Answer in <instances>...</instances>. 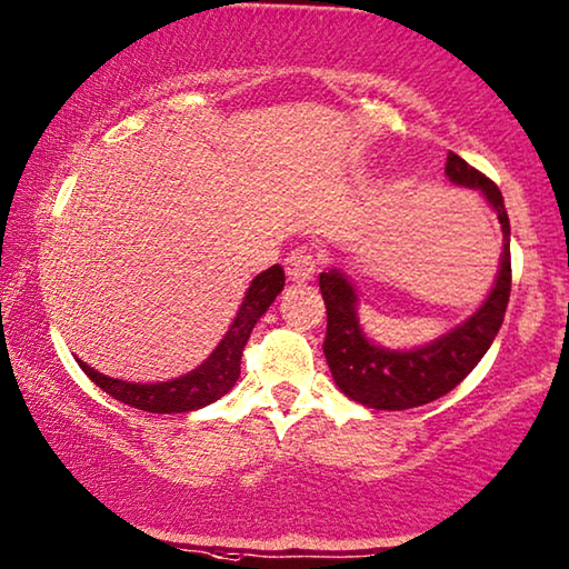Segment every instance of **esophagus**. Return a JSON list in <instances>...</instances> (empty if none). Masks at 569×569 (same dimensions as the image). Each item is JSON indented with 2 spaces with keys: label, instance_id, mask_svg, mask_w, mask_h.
<instances>
[{
  "label": "esophagus",
  "instance_id": "34e87169",
  "mask_svg": "<svg viewBox=\"0 0 569 569\" xmlns=\"http://www.w3.org/2000/svg\"><path fill=\"white\" fill-rule=\"evenodd\" d=\"M318 269V257L316 251L308 249V246H300V249L290 251V257L284 259V271L292 282H310L312 274Z\"/></svg>",
  "mask_w": 569,
  "mask_h": 569
}]
</instances>
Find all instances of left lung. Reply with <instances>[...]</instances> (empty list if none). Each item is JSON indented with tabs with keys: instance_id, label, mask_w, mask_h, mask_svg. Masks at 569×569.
I'll use <instances>...</instances> for the list:
<instances>
[{
	"instance_id": "left-lung-1",
	"label": "left lung",
	"mask_w": 569,
	"mask_h": 569,
	"mask_svg": "<svg viewBox=\"0 0 569 569\" xmlns=\"http://www.w3.org/2000/svg\"><path fill=\"white\" fill-rule=\"evenodd\" d=\"M447 177L459 187L477 189L496 210L503 228V253L496 284L467 320L416 349H385L369 341L359 323V295L351 279L339 269L320 274V292L328 312L326 361L346 398L367 408L408 410L455 390L485 357L503 326L510 298V223L503 194L457 153L447 156Z\"/></svg>"
}]
</instances>
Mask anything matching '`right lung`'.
Returning <instances> with one entry per match:
<instances>
[{"label":"right lung","mask_w":569,"mask_h":569,"mask_svg":"<svg viewBox=\"0 0 569 569\" xmlns=\"http://www.w3.org/2000/svg\"><path fill=\"white\" fill-rule=\"evenodd\" d=\"M284 287V271L279 264L269 267L251 279L246 298L238 308L233 323L223 336L208 359L200 367L192 369L182 377L167 382H126L114 380L97 372L94 367H89L87 361H79V367L84 369V375L92 380L100 390L112 395L114 400L126 402L130 408L148 410V413H189V410H200L210 402H216L230 392V387L236 385L241 377V357L243 346L249 341L253 326L259 323V318L269 310V305L277 300V295Z\"/></svg>","instance_id":"add662e5"}]
</instances>
